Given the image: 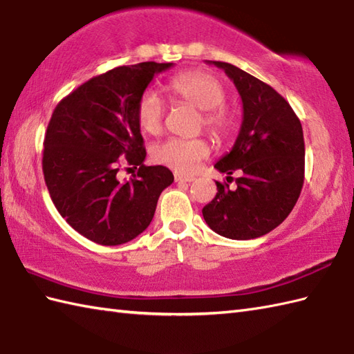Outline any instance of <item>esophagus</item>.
Wrapping results in <instances>:
<instances>
[{"label": "esophagus", "mask_w": 354, "mask_h": 354, "mask_svg": "<svg viewBox=\"0 0 354 354\" xmlns=\"http://www.w3.org/2000/svg\"><path fill=\"white\" fill-rule=\"evenodd\" d=\"M175 181L176 183H193L194 176H185V175H181V173H175Z\"/></svg>", "instance_id": "obj_1"}]
</instances>
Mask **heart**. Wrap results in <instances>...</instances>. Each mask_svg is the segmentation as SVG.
Wrapping results in <instances>:
<instances>
[{
	"label": "heart",
	"mask_w": 354,
	"mask_h": 354,
	"mask_svg": "<svg viewBox=\"0 0 354 354\" xmlns=\"http://www.w3.org/2000/svg\"><path fill=\"white\" fill-rule=\"evenodd\" d=\"M170 89L183 102L202 111L201 124L217 138L228 135L232 129V117L223 108L227 93L213 74L205 71H189L170 82ZM140 127L147 133L156 135L162 129L164 103L153 91L141 94L137 106ZM209 153V147L202 138H167L152 149V158L165 167L178 173H193Z\"/></svg>",
	"instance_id": "obj_1"
}]
</instances>
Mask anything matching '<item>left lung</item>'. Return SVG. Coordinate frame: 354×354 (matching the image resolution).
<instances>
[{
    "instance_id": "obj_1",
    "label": "left lung",
    "mask_w": 354,
    "mask_h": 354,
    "mask_svg": "<svg viewBox=\"0 0 354 354\" xmlns=\"http://www.w3.org/2000/svg\"><path fill=\"white\" fill-rule=\"evenodd\" d=\"M209 64L234 82L243 103V120L230 153L214 164L221 173H240L237 187L216 183V196L202 208V214L219 236L257 239L289 216L301 193L303 127L290 104L272 86L231 64Z\"/></svg>"
}]
</instances>
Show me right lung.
Returning a JSON list of instances; mask_svg holds the SVG:
<instances>
[{"instance_id":"obj_1","label":"right lung","mask_w":354,"mask_h":354,"mask_svg":"<svg viewBox=\"0 0 354 354\" xmlns=\"http://www.w3.org/2000/svg\"><path fill=\"white\" fill-rule=\"evenodd\" d=\"M173 64L117 66L85 82L59 102L44 140L42 170L53 204L79 234L115 246L152 222L158 198L173 183L164 165H145V141L137 120L141 94ZM126 157L140 165L127 183L116 179Z\"/></svg>"}]
</instances>
